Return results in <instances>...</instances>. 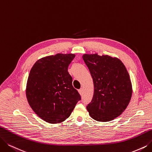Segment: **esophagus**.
Masks as SVG:
<instances>
[{
	"label": "esophagus",
	"instance_id": "1",
	"mask_svg": "<svg viewBox=\"0 0 152 152\" xmlns=\"http://www.w3.org/2000/svg\"><path fill=\"white\" fill-rule=\"evenodd\" d=\"M78 92H79V94H80V95H82V94H83V88H82L78 90Z\"/></svg>",
	"mask_w": 152,
	"mask_h": 152
}]
</instances>
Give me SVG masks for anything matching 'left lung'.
Returning a JSON list of instances; mask_svg holds the SVG:
<instances>
[{"label": "left lung", "instance_id": "obj_1", "mask_svg": "<svg viewBox=\"0 0 152 152\" xmlns=\"http://www.w3.org/2000/svg\"><path fill=\"white\" fill-rule=\"evenodd\" d=\"M94 81V92L87 108L99 122H108L122 113L132 94V83L125 65L117 58L98 54L83 56Z\"/></svg>", "mask_w": 152, "mask_h": 152}]
</instances>
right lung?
Returning <instances> with one entry per match:
<instances>
[{
    "instance_id": "1",
    "label": "right lung",
    "mask_w": 152,
    "mask_h": 152,
    "mask_svg": "<svg viewBox=\"0 0 152 152\" xmlns=\"http://www.w3.org/2000/svg\"><path fill=\"white\" fill-rule=\"evenodd\" d=\"M75 57L70 53L47 56L37 60L30 70L27 99L34 112L47 122H63L81 100L68 72Z\"/></svg>"
}]
</instances>
